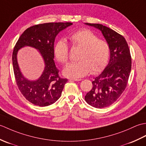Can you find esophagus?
Wrapping results in <instances>:
<instances>
[{"mask_svg": "<svg viewBox=\"0 0 146 146\" xmlns=\"http://www.w3.org/2000/svg\"><path fill=\"white\" fill-rule=\"evenodd\" d=\"M70 81H76V82H79L81 81L82 79H77V78H70Z\"/></svg>", "mask_w": 146, "mask_h": 146, "instance_id": "obj_1", "label": "esophagus"}]
</instances>
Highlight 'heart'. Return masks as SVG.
Masks as SVG:
<instances>
[{
	"label": "heart",
	"mask_w": 146,
	"mask_h": 146,
	"mask_svg": "<svg viewBox=\"0 0 146 146\" xmlns=\"http://www.w3.org/2000/svg\"><path fill=\"white\" fill-rule=\"evenodd\" d=\"M69 39L75 46L82 48L79 52V61L68 64L63 71L64 76L78 78L102 71L106 66L110 56V46L104 40L89 29H82L71 34ZM54 52L57 60L66 64L69 59V46L64 39L56 42Z\"/></svg>",
	"instance_id": "obj_1"
}]
</instances>
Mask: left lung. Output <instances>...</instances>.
I'll use <instances>...</instances> for the list:
<instances>
[{
    "instance_id": "8db88e82",
    "label": "left lung",
    "mask_w": 146,
    "mask_h": 146,
    "mask_svg": "<svg viewBox=\"0 0 146 146\" xmlns=\"http://www.w3.org/2000/svg\"><path fill=\"white\" fill-rule=\"evenodd\" d=\"M101 31L110 46V61L85 97L91 106L102 108L115 102L127 85L131 70V56L126 40L115 31L100 24L85 23Z\"/></svg>"
}]
</instances>
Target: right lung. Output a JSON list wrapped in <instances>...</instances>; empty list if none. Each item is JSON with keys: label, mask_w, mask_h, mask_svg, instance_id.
<instances>
[{"label": "right lung", "mask_w": 146, "mask_h": 146, "mask_svg": "<svg viewBox=\"0 0 146 146\" xmlns=\"http://www.w3.org/2000/svg\"><path fill=\"white\" fill-rule=\"evenodd\" d=\"M72 24L71 23L37 24L24 31L15 45L12 53V64L15 81L21 94L34 105L39 107L48 106L61 97L68 80L59 76V70L54 61V42L58 34ZM24 46L38 49L44 60L45 70L42 76L35 81L26 79L18 67L17 52Z\"/></svg>", "instance_id": "1"}]
</instances>
